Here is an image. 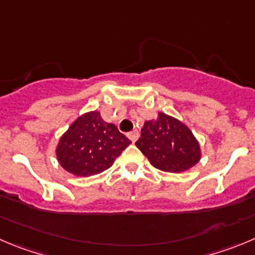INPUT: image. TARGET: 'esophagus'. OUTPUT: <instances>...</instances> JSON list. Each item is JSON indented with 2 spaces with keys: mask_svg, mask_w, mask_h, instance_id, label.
<instances>
[{
  "mask_svg": "<svg viewBox=\"0 0 255 255\" xmlns=\"http://www.w3.org/2000/svg\"><path fill=\"white\" fill-rule=\"evenodd\" d=\"M127 137H128V138H129L132 142H135V141H137V139H138V137H139L138 130H137V129L130 130V132L127 133Z\"/></svg>",
  "mask_w": 255,
  "mask_h": 255,
  "instance_id": "1",
  "label": "esophagus"
}]
</instances>
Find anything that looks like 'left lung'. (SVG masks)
Returning a JSON list of instances; mask_svg holds the SVG:
<instances>
[{
	"label": "left lung",
	"mask_w": 255,
	"mask_h": 255,
	"mask_svg": "<svg viewBox=\"0 0 255 255\" xmlns=\"http://www.w3.org/2000/svg\"><path fill=\"white\" fill-rule=\"evenodd\" d=\"M135 146L153 167L165 172H182L200 161V144L186 125L165 113L144 122Z\"/></svg>",
	"instance_id": "8db88e82"
}]
</instances>
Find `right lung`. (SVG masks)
I'll return each instance as SVG.
<instances>
[{"label": "right lung", "instance_id": "right-lung-1", "mask_svg": "<svg viewBox=\"0 0 255 255\" xmlns=\"http://www.w3.org/2000/svg\"><path fill=\"white\" fill-rule=\"evenodd\" d=\"M129 144V139L116 126L102 120L99 112H88L61 135L56 157L64 170L85 177L111 167Z\"/></svg>", "mask_w": 255, "mask_h": 255}]
</instances>
